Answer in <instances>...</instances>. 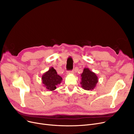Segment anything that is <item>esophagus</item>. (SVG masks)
Instances as JSON below:
<instances>
[{
    "label": "esophagus",
    "mask_w": 134,
    "mask_h": 134,
    "mask_svg": "<svg viewBox=\"0 0 134 134\" xmlns=\"http://www.w3.org/2000/svg\"><path fill=\"white\" fill-rule=\"evenodd\" d=\"M68 74H73L74 73V71L73 70H70V71H67Z\"/></svg>",
    "instance_id": "obj_1"
}]
</instances>
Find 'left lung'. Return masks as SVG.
I'll return each instance as SVG.
<instances>
[{
  "mask_svg": "<svg viewBox=\"0 0 134 134\" xmlns=\"http://www.w3.org/2000/svg\"><path fill=\"white\" fill-rule=\"evenodd\" d=\"M82 87L85 90H92L96 86L98 82V77L94 73L88 68H85L81 75Z\"/></svg>",
  "mask_w": 134,
  "mask_h": 134,
  "instance_id": "obj_1",
  "label": "left lung"
}]
</instances>
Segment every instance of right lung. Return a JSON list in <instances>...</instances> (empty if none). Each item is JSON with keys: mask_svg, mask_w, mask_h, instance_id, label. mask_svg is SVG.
<instances>
[{"mask_svg": "<svg viewBox=\"0 0 134 134\" xmlns=\"http://www.w3.org/2000/svg\"><path fill=\"white\" fill-rule=\"evenodd\" d=\"M42 83L49 91H53L56 88V86L60 84L62 78L57 75L56 71L52 67L42 77Z\"/></svg>", "mask_w": 134, "mask_h": 134, "instance_id": "right-lung-1", "label": "right lung"}]
</instances>
